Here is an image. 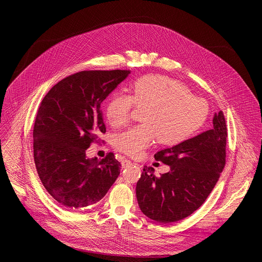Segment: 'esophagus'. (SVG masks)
<instances>
[{
    "instance_id": "34e87169",
    "label": "esophagus",
    "mask_w": 262,
    "mask_h": 262,
    "mask_svg": "<svg viewBox=\"0 0 262 262\" xmlns=\"http://www.w3.org/2000/svg\"><path fill=\"white\" fill-rule=\"evenodd\" d=\"M132 166V161L129 159H123L122 160V168H127Z\"/></svg>"
}]
</instances>
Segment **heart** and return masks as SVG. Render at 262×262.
Masks as SVG:
<instances>
[{
	"label": "heart",
	"instance_id": "heart-1",
	"mask_svg": "<svg viewBox=\"0 0 262 262\" xmlns=\"http://www.w3.org/2000/svg\"><path fill=\"white\" fill-rule=\"evenodd\" d=\"M129 92L112 95L106 117L113 126L120 127L130 120L134 104L146 108L144 124L120 133L115 139L120 152L133 157H140L158 138L161 144L169 146L185 142L202 127L209 113L205 100L167 76H143L134 82Z\"/></svg>",
	"mask_w": 262,
	"mask_h": 262
}]
</instances>
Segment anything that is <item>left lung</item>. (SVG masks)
Wrapping results in <instances>:
<instances>
[{
  "label": "left lung",
  "mask_w": 262,
  "mask_h": 262,
  "mask_svg": "<svg viewBox=\"0 0 262 262\" xmlns=\"http://www.w3.org/2000/svg\"><path fill=\"white\" fill-rule=\"evenodd\" d=\"M212 123L211 129L154 155L170 166L168 173L157 177L153 168H143L136 195L147 217L162 224L180 221L208 198L226 158L227 128L222 112L214 114Z\"/></svg>",
  "instance_id": "obj_1"
}]
</instances>
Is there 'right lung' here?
Listing matches in <instances>:
<instances>
[{
    "label": "right lung",
    "mask_w": 262,
    "mask_h": 262,
    "mask_svg": "<svg viewBox=\"0 0 262 262\" xmlns=\"http://www.w3.org/2000/svg\"><path fill=\"white\" fill-rule=\"evenodd\" d=\"M130 71H81L57 82L43 98L34 125V160L41 183L66 209L101 201L120 174L109 153L99 160L86 150L106 133L102 102Z\"/></svg>",
    "instance_id": "obj_1"
}]
</instances>
